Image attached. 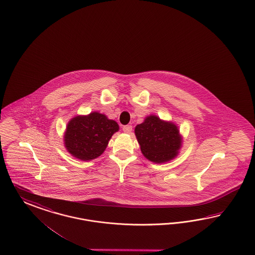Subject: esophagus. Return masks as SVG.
<instances>
[{
  "instance_id": "34e87169",
  "label": "esophagus",
  "mask_w": 255,
  "mask_h": 255,
  "mask_svg": "<svg viewBox=\"0 0 255 255\" xmlns=\"http://www.w3.org/2000/svg\"><path fill=\"white\" fill-rule=\"evenodd\" d=\"M123 130L124 132H126V133H131L132 126H130V125H127V126H124Z\"/></svg>"
}]
</instances>
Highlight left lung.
Here are the masks:
<instances>
[{
  "instance_id": "obj_1",
  "label": "left lung",
  "mask_w": 255,
  "mask_h": 255,
  "mask_svg": "<svg viewBox=\"0 0 255 255\" xmlns=\"http://www.w3.org/2000/svg\"><path fill=\"white\" fill-rule=\"evenodd\" d=\"M135 135L142 154L156 163L173 158L181 146L177 127L161 121L156 115L148 116L143 123L138 125L135 128Z\"/></svg>"
}]
</instances>
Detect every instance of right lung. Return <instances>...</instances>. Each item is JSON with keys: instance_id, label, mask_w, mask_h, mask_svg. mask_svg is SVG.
<instances>
[{"instance_id": "right-lung-1", "label": "right lung", "mask_w": 255, "mask_h": 255, "mask_svg": "<svg viewBox=\"0 0 255 255\" xmlns=\"http://www.w3.org/2000/svg\"><path fill=\"white\" fill-rule=\"evenodd\" d=\"M119 126L104 115L92 113L76 116L67 124L65 144L67 151L82 160H91L100 156Z\"/></svg>"}]
</instances>
